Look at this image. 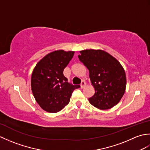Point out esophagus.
Returning <instances> with one entry per match:
<instances>
[{
	"label": "esophagus",
	"mask_w": 150,
	"mask_h": 150,
	"mask_svg": "<svg viewBox=\"0 0 150 150\" xmlns=\"http://www.w3.org/2000/svg\"><path fill=\"white\" fill-rule=\"evenodd\" d=\"M86 82L85 81H82L81 83V88H84L86 86Z\"/></svg>",
	"instance_id": "1"
}]
</instances>
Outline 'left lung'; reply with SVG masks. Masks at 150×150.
<instances>
[{
    "label": "left lung",
    "instance_id": "obj_1",
    "mask_svg": "<svg viewBox=\"0 0 150 150\" xmlns=\"http://www.w3.org/2000/svg\"><path fill=\"white\" fill-rule=\"evenodd\" d=\"M78 56L90 72L95 93L89 98L91 104L108 110L119 103L125 92L126 73L122 65L109 53L100 50H86Z\"/></svg>",
    "mask_w": 150,
    "mask_h": 150
}]
</instances>
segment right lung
<instances>
[{"label": "right lung", "mask_w": 150, "mask_h": 150, "mask_svg": "<svg viewBox=\"0 0 150 150\" xmlns=\"http://www.w3.org/2000/svg\"><path fill=\"white\" fill-rule=\"evenodd\" d=\"M74 53L55 51L47 54L35 67L31 75V90L37 103L47 112L62 110L69 103L73 91L80 88V85L68 82L63 74Z\"/></svg>", "instance_id": "right-lung-1"}]
</instances>
